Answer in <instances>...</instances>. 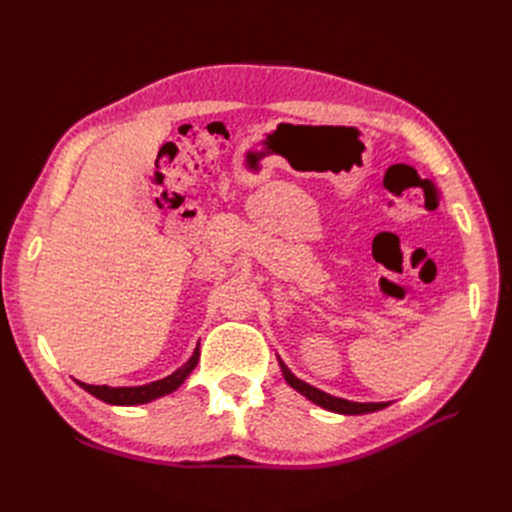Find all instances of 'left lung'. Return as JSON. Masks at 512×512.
I'll list each match as a JSON object with an SVG mask.
<instances>
[{"label": "left lung", "mask_w": 512, "mask_h": 512, "mask_svg": "<svg viewBox=\"0 0 512 512\" xmlns=\"http://www.w3.org/2000/svg\"><path fill=\"white\" fill-rule=\"evenodd\" d=\"M280 365H282V371H284V378L292 386V389H297L301 395H305L309 401H314L316 406H320L324 410H331V412H337V414H367V412H376V410H382V408L389 406V404H359V401H348V399H342V397H333L329 393L316 389V386L299 380L297 376H292L290 369L282 361H280Z\"/></svg>", "instance_id": "1"}]
</instances>
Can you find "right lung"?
Returning <instances> with one entry per match:
<instances>
[{
    "label": "right lung",
    "mask_w": 512,
    "mask_h": 512,
    "mask_svg": "<svg viewBox=\"0 0 512 512\" xmlns=\"http://www.w3.org/2000/svg\"><path fill=\"white\" fill-rule=\"evenodd\" d=\"M198 363V348L194 350L192 359L185 363L181 369H177L175 374H170L162 380H156V382H149V384H143V386H94V384H85V382H79V386H83V389L87 393H91L94 397L106 401V404H113V406H136V404H147V401L151 399H158L162 395H168L173 393L175 389H179V386L183 384V380L190 376V371L196 367Z\"/></svg>",
    "instance_id": "add662e5"
}]
</instances>
